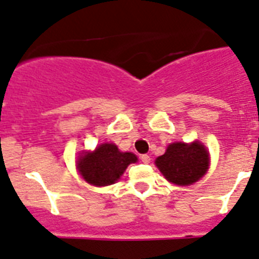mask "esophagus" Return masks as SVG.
<instances>
[{
    "label": "esophagus",
    "instance_id": "34e87169",
    "mask_svg": "<svg viewBox=\"0 0 259 259\" xmlns=\"http://www.w3.org/2000/svg\"><path fill=\"white\" fill-rule=\"evenodd\" d=\"M141 160H142L145 164H147V163H150V160H151V159H150V156H148L147 154H143V155H141Z\"/></svg>",
    "mask_w": 259,
    "mask_h": 259
}]
</instances>
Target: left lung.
I'll use <instances>...</instances> for the list:
<instances>
[{"instance_id": "left-lung-1", "label": "left lung", "mask_w": 259, "mask_h": 259, "mask_svg": "<svg viewBox=\"0 0 259 259\" xmlns=\"http://www.w3.org/2000/svg\"><path fill=\"white\" fill-rule=\"evenodd\" d=\"M208 152L199 142L172 143L165 154L155 160L164 177L176 185H190L198 181L208 169Z\"/></svg>"}]
</instances>
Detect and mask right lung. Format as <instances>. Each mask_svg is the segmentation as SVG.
<instances>
[{"instance_id": "1", "label": "right lung", "mask_w": 259, "mask_h": 259, "mask_svg": "<svg viewBox=\"0 0 259 259\" xmlns=\"http://www.w3.org/2000/svg\"><path fill=\"white\" fill-rule=\"evenodd\" d=\"M136 161L137 156L132 152H121L117 146L104 143L94 152L80 155L76 167L87 183L107 186L116 183L127 165Z\"/></svg>"}]
</instances>
